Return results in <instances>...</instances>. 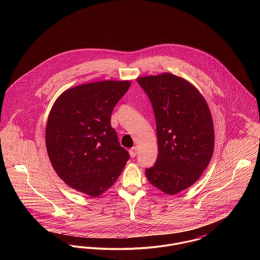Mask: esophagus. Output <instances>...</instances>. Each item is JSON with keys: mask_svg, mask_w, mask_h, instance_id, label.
Listing matches in <instances>:
<instances>
[{"mask_svg": "<svg viewBox=\"0 0 260 260\" xmlns=\"http://www.w3.org/2000/svg\"><path fill=\"white\" fill-rule=\"evenodd\" d=\"M137 154V148L136 147H133V148L129 150V155L132 158H135Z\"/></svg>", "mask_w": 260, "mask_h": 260, "instance_id": "1", "label": "esophagus"}]
</instances>
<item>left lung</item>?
<instances>
[{"label": "left lung", "instance_id": "left-lung-1", "mask_svg": "<svg viewBox=\"0 0 260 260\" xmlns=\"http://www.w3.org/2000/svg\"><path fill=\"white\" fill-rule=\"evenodd\" d=\"M156 119L159 153L145 170L149 182L174 195L193 185L210 162L214 129L210 108L198 89L171 73L136 79Z\"/></svg>", "mask_w": 260, "mask_h": 260}]
</instances>
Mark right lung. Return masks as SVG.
Returning <instances> with one entry per match:
<instances>
[{
    "label": "right lung",
    "instance_id": "1",
    "mask_svg": "<svg viewBox=\"0 0 260 260\" xmlns=\"http://www.w3.org/2000/svg\"><path fill=\"white\" fill-rule=\"evenodd\" d=\"M129 86L112 80L80 85L51 107L46 127L50 162L67 185L90 197L109 189L129 159L111 126L112 111Z\"/></svg>",
    "mask_w": 260,
    "mask_h": 260
}]
</instances>
